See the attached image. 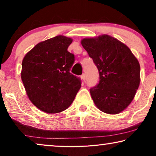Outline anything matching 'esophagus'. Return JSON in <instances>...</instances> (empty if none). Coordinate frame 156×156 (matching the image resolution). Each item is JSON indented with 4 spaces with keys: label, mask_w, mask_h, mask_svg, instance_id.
Masks as SVG:
<instances>
[{
    "label": "esophagus",
    "mask_w": 156,
    "mask_h": 156,
    "mask_svg": "<svg viewBox=\"0 0 156 156\" xmlns=\"http://www.w3.org/2000/svg\"><path fill=\"white\" fill-rule=\"evenodd\" d=\"M81 77H82V80H83V81H85V80H86V79H87L86 74H82V76H81Z\"/></svg>",
    "instance_id": "esophagus-1"
}]
</instances>
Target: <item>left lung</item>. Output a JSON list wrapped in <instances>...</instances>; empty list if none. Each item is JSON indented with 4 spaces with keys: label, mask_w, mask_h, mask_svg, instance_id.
Instances as JSON below:
<instances>
[{
    "label": "left lung",
    "mask_w": 156,
    "mask_h": 156,
    "mask_svg": "<svg viewBox=\"0 0 156 156\" xmlns=\"http://www.w3.org/2000/svg\"><path fill=\"white\" fill-rule=\"evenodd\" d=\"M82 44L99 71V83L90 89L95 105L106 114L121 112L139 87L138 59L126 44L107 35L84 38Z\"/></svg>",
    "instance_id": "1"
}]
</instances>
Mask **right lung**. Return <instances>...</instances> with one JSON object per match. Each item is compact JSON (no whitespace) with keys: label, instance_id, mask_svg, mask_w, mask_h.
Returning <instances> with one entry per match:
<instances>
[{"label":"right lung","instance_id":"1","mask_svg":"<svg viewBox=\"0 0 156 156\" xmlns=\"http://www.w3.org/2000/svg\"><path fill=\"white\" fill-rule=\"evenodd\" d=\"M72 42L71 38L56 36L36 44L23 58V83L30 100L42 112H63L80 90L81 79L70 73L74 55L67 48Z\"/></svg>","mask_w":156,"mask_h":156}]
</instances>
